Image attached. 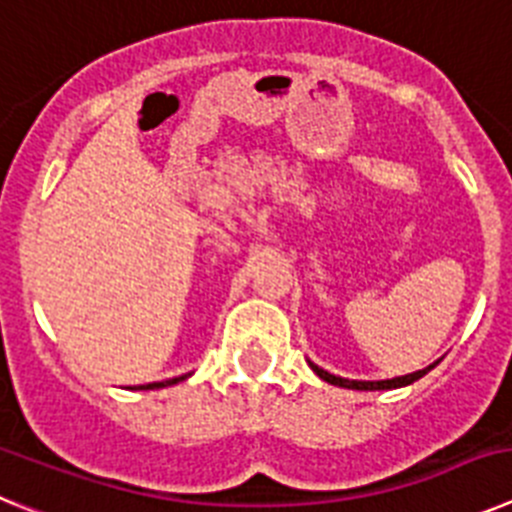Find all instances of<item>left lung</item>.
<instances>
[{
  "instance_id": "obj_1",
  "label": "left lung",
  "mask_w": 512,
  "mask_h": 512,
  "mask_svg": "<svg viewBox=\"0 0 512 512\" xmlns=\"http://www.w3.org/2000/svg\"><path fill=\"white\" fill-rule=\"evenodd\" d=\"M438 364V361H436ZM433 364V366H436ZM312 372L318 374L323 382L328 384H336V387H346V390H397V387H405V384H413L418 382L423 374H428L433 369V366H425V369H420V372H413V374H405V377H395V379H382V382H359V379H343V377H336V374L325 372V369H320L318 364H312Z\"/></svg>"
}]
</instances>
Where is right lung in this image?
Segmentation results:
<instances>
[{
    "label": "right lung",
    "mask_w": 512,
    "mask_h": 512,
    "mask_svg": "<svg viewBox=\"0 0 512 512\" xmlns=\"http://www.w3.org/2000/svg\"><path fill=\"white\" fill-rule=\"evenodd\" d=\"M189 374H184V377H174V379H166V382H153V384H138V387H135V390H158V387H171V384H176V382H184V379H187Z\"/></svg>",
    "instance_id": "add662e5"
}]
</instances>
